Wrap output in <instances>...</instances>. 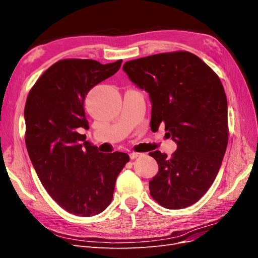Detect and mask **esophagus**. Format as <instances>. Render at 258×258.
Instances as JSON below:
<instances>
[{
    "mask_svg": "<svg viewBox=\"0 0 258 258\" xmlns=\"http://www.w3.org/2000/svg\"><path fill=\"white\" fill-rule=\"evenodd\" d=\"M141 155H142L141 153L132 152V153H130V158H131V159H135V158H137V157H140V156H141Z\"/></svg>",
    "mask_w": 258,
    "mask_h": 258,
    "instance_id": "obj_1",
    "label": "esophagus"
}]
</instances>
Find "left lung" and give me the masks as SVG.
I'll return each mask as SVG.
<instances>
[{
  "instance_id": "obj_1",
  "label": "left lung",
  "mask_w": 258,
  "mask_h": 258,
  "mask_svg": "<svg viewBox=\"0 0 258 258\" xmlns=\"http://www.w3.org/2000/svg\"><path fill=\"white\" fill-rule=\"evenodd\" d=\"M122 70L150 95L151 129L163 124L177 145L171 157L150 153L159 166L150 181L151 196L171 210L196 204L213 184L228 143L227 99L220 77L188 51L127 61Z\"/></svg>"
}]
</instances>
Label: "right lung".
<instances>
[{
    "instance_id": "1",
    "label": "right lung",
    "mask_w": 258,
    "mask_h": 258,
    "mask_svg": "<svg viewBox=\"0 0 258 258\" xmlns=\"http://www.w3.org/2000/svg\"><path fill=\"white\" fill-rule=\"evenodd\" d=\"M122 60L91 59L53 63L31 88L25 107L26 145L37 176L67 212L97 215L112 202L116 178L128 154H102L86 141L84 101L89 90L118 71Z\"/></svg>"
}]
</instances>
